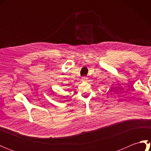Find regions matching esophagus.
<instances>
[{
	"instance_id": "34e87169",
	"label": "esophagus",
	"mask_w": 151,
	"mask_h": 151,
	"mask_svg": "<svg viewBox=\"0 0 151 151\" xmlns=\"http://www.w3.org/2000/svg\"><path fill=\"white\" fill-rule=\"evenodd\" d=\"M88 80V77L87 76H83V77H82V81H87Z\"/></svg>"
}]
</instances>
